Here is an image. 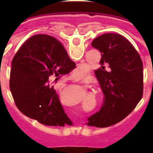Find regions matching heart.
<instances>
[{
  "label": "heart",
  "mask_w": 153,
  "mask_h": 153,
  "mask_svg": "<svg viewBox=\"0 0 153 153\" xmlns=\"http://www.w3.org/2000/svg\"><path fill=\"white\" fill-rule=\"evenodd\" d=\"M82 66H79V67H78L76 68V69L74 70V74H76L77 75H82V74H84V72H85V71H83V70L82 69Z\"/></svg>",
  "instance_id": "b5f03b06"
}]
</instances>
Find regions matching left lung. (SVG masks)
Masks as SVG:
<instances>
[{
    "instance_id": "obj_1",
    "label": "left lung",
    "mask_w": 153,
    "mask_h": 153,
    "mask_svg": "<svg viewBox=\"0 0 153 153\" xmlns=\"http://www.w3.org/2000/svg\"><path fill=\"white\" fill-rule=\"evenodd\" d=\"M101 52L100 68L94 73L105 95L104 105L88 118V126L107 127L126 118L143 95V63L128 39L105 33L91 44Z\"/></svg>"
}]
</instances>
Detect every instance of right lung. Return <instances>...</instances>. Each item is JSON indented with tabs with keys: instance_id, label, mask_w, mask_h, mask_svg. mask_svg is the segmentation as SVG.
Returning a JSON list of instances; mask_svg holds the SVG:
<instances>
[{
	"instance_id": "1",
	"label": "right lung",
	"mask_w": 153,
	"mask_h": 153,
	"mask_svg": "<svg viewBox=\"0 0 153 153\" xmlns=\"http://www.w3.org/2000/svg\"><path fill=\"white\" fill-rule=\"evenodd\" d=\"M11 66L10 91L23 114L45 126L71 125L51 82L75 68L59 41L48 35L30 37Z\"/></svg>"
}]
</instances>
